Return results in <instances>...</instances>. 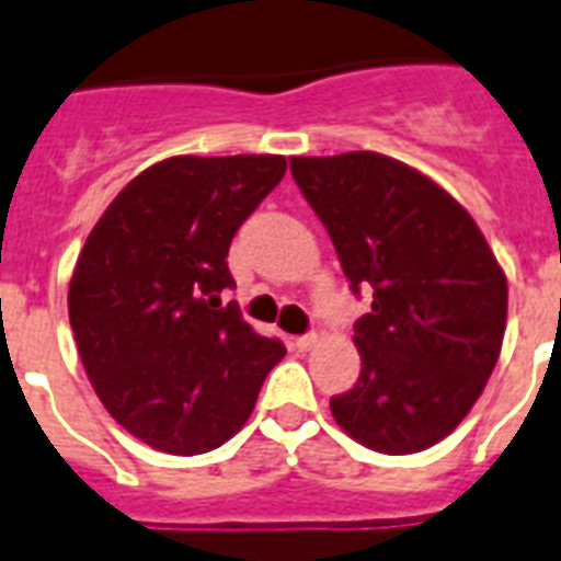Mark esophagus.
Listing matches in <instances>:
<instances>
[{
  "instance_id": "esophagus-1",
  "label": "esophagus",
  "mask_w": 561,
  "mask_h": 561,
  "mask_svg": "<svg viewBox=\"0 0 561 561\" xmlns=\"http://www.w3.org/2000/svg\"><path fill=\"white\" fill-rule=\"evenodd\" d=\"M317 340H320V336H317V334L294 336V348H299V352H311L313 345H317Z\"/></svg>"
}]
</instances>
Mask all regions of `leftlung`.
Wrapping results in <instances>:
<instances>
[{
  "mask_svg": "<svg viewBox=\"0 0 561 561\" xmlns=\"http://www.w3.org/2000/svg\"><path fill=\"white\" fill-rule=\"evenodd\" d=\"M354 294L359 377L331 398L357 444L409 455L467 417L502 354L507 279L472 216L432 178L377 152L290 158Z\"/></svg>",
  "mask_w": 561,
  "mask_h": 561,
  "instance_id": "obj_1",
  "label": "left lung"
}]
</instances>
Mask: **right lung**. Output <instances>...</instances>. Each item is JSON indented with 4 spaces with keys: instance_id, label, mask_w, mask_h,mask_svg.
I'll return each mask as SVG.
<instances>
[{
    "instance_id": "1",
    "label": "right lung",
    "mask_w": 561,
    "mask_h": 561,
    "mask_svg": "<svg viewBox=\"0 0 561 561\" xmlns=\"http://www.w3.org/2000/svg\"><path fill=\"white\" fill-rule=\"evenodd\" d=\"M282 154H175L131 178L100 216L68 285L85 375L123 430L202 455L244 426L282 357L221 290L241 221L279 184Z\"/></svg>"
}]
</instances>
